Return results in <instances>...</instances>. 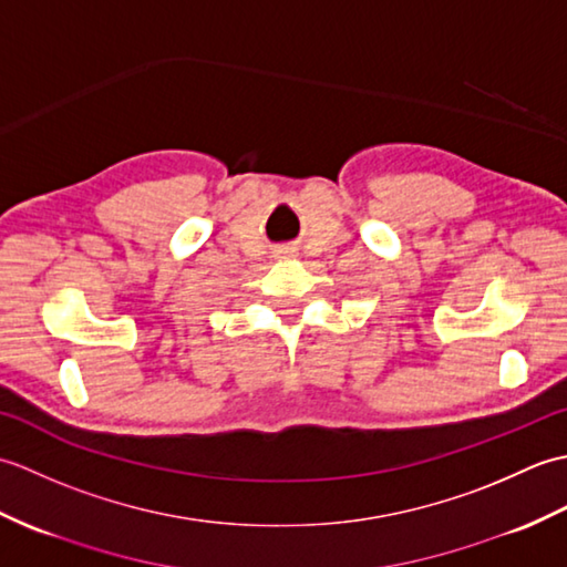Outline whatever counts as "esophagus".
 <instances>
[{
  "mask_svg": "<svg viewBox=\"0 0 567 567\" xmlns=\"http://www.w3.org/2000/svg\"><path fill=\"white\" fill-rule=\"evenodd\" d=\"M277 252H285V250H277Z\"/></svg>",
  "mask_w": 567,
  "mask_h": 567,
  "instance_id": "obj_1",
  "label": "esophagus"
}]
</instances>
